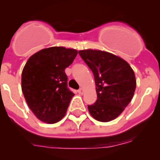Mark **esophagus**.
<instances>
[{
	"label": "esophagus",
	"instance_id": "esophagus-1",
	"mask_svg": "<svg viewBox=\"0 0 160 160\" xmlns=\"http://www.w3.org/2000/svg\"><path fill=\"white\" fill-rule=\"evenodd\" d=\"M78 93H80V94H83V90L82 89V88H80V89H79V90H78Z\"/></svg>",
	"mask_w": 160,
	"mask_h": 160
}]
</instances>
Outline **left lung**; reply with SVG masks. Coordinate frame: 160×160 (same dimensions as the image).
Instances as JSON below:
<instances>
[{
    "mask_svg": "<svg viewBox=\"0 0 160 160\" xmlns=\"http://www.w3.org/2000/svg\"><path fill=\"white\" fill-rule=\"evenodd\" d=\"M82 59L94 76L98 99L88 110L102 122L115 119L132 99L135 88L134 71L122 58L101 50H80Z\"/></svg>",
    "mask_w": 160,
    "mask_h": 160,
    "instance_id": "obj_1",
    "label": "left lung"
}]
</instances>
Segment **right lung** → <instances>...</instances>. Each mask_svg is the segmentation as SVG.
Returning a JSON list of instances; mask_svg holds the SVG:
<instances>
[{
	"label": "right lung",
	"mask_w": 160,
	"mask_h": 160,
	"mask_svg": "<svg viewBox=\"0 0 160 160\" xmlns=\"http://www.w3.org/2000/svg\"><path fill=\"white\" fill-rule=\"evenodd\" d=\"M78 52L50 47L37 52L22 70V90L28 107L43 122L54 124L65 116L74 93L67 87L65 69Z\"/></svg>",
	"instance_id": "add662e5"
}]
</instances>
